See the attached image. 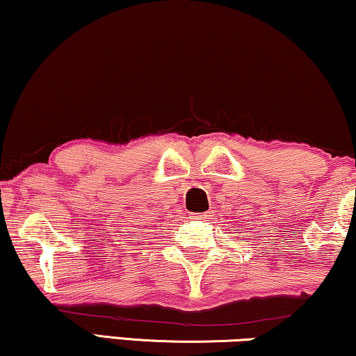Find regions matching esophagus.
I'll return each mask as SVG.
<instances>
[{
    "mask_svg": "<svg viewBox=\"0 0 356 356\" xmlns=\"http://www.w3.org/2000/svg\"><path fill=\"white\" fill-rule=\"evenodd\" d=\"M211 213H212V212H204L202 216H197V218H201V220H206V218L211 217Z\"/></svg>",
    "mask_w": 356,
    "mask_h": 356,
    "instance_id": "1",
    "label": "esophagus"
}]
</instances>
